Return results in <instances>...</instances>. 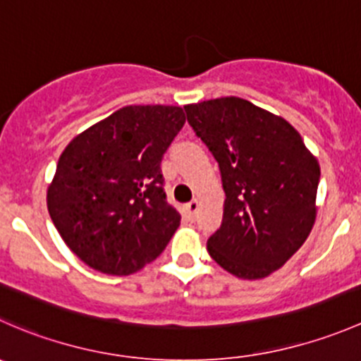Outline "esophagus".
<instances>
[{"instance_id": "obj_1", "label": "esophagus", "mask_w": 361, "mask_h": 361, "mask_svg": "<svg viewBox=\"0 0 361 361\" xmlns=\"http://www.w3.org/2000/svg\"><path fill=\"white\" fill-rule=\"evenodd\" d=\"M197 209H199V201H192L188 204H185L183 211H185V216L188 218V220H195V214H197Z\"/></svg>"}]
</instances>
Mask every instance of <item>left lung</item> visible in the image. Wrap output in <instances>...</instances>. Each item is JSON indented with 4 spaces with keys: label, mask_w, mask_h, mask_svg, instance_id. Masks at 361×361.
Returning <instances> with one entry per match:
<instances>
[{
    "label": "left lung",
    "mask_w": 361,
    "mask_h": 361,
    "mask_svg": "<svg viewBox=\"0 0 361 361\" xmlns=\"http://www.w3.org/2000/svg\"><path fill=\"white\" fill-rule=\"evenodd\" d=\"M185 111L218 162L225 190L224 220L207 251L238 278H265L314 225L318 160L285 118L241 97L202 101Z\"/></svg>",
    "instance_id": "obj_1"
}]
</instances>
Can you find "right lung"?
<instances>
[{"mask_svg":"<svg viewBox=\"0 0 361 361\" xmlns=\"http://www.w3.org/2000/svg\"><path fill=\"white\" fill-rule=\"evenodd\" d=\"M183 123L180 106H126L63 152L47 204L61 238L89 267L133 274L171 241L181 216L167 204L160 162Z\"/></svg>","mask_w":361,"mask_h":361,"instance_id":"1","label":"right lung"}]
</instances>
